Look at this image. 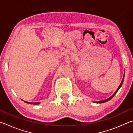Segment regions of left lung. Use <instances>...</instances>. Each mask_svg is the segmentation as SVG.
<instances>
[{"label": "left lung", "mask_w": 133, "mask_h": 133, "mask_svg": "<svg viewBox=\"0 0 133 133\" xmlns=\"http://www.w3.org/2000/svg\"><path fill=\"white\" fill-rule=\"evenodd\" d=\"M124 77H123V80H122V81H121V84H120V85H119V87H118V89H117V90L116 91V92L115 93H114V94H113V95H112L111 97H110V98H107V100H104V101H103V102H97V103H104V102H107V101H109V100H111V99L113 97V96L115 95V94L117 93V92L118 91V90H119V89L121 87V85H122V84H123V80H124Z\"/></svg>", "instance_id": "left-lung-1"}]
</instances>
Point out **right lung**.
Segmentation results:
<instances>
[{
  "mask_svg": "<svg viewBox=\"0 0 133 133\" xmlns=\"http://www.w3.org/2000/svg\"><path fill=\"white\" fill-rule=\"evenodd\" d=\"M24 102L26 103H29V104H39V103H31V102H27L24 101Z\"/></svg>",
  "mask_w": 133,
  "mask_h": 133,
  "instance_id": "obj_1",
  "label": "right lung"
}]
</instances>
